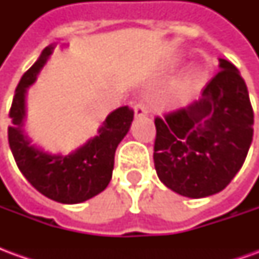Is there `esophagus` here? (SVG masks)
Listing matches in <instances>:
<instances>
[{"label": "esophagus", "instance_id": "1", "mask_svg": "<svg viewBox=\"0 0 259 259\" xmlns=\"http://www.w3.org/2000/svg\"><path fill=\"white\" fill-rule=\"evenodd\" d=\"M147 115V108L143 105V104H136L135 105V116L137 119L143 118V116H146Z\"/></svg>", "mask_w": 259, "mask_h": 259}]
</instances>
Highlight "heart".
<instances>
[{"label": "heart", "mask_w": 259, "mask_h": 259, "mask_svg": "<svg viewBox=\"0 0 259 259\" xmlns=\"http://www.w3.org/2000/svg\"><path fill=\"white\" fill-rule=\"evenodd\" d=\"M205 70L201 68H194L191 69V72L187 76H186L183 81H182V89L183 90H194V89H198L204 80H205Z\"/></svg>", "instance_id": "heart-1"}]
</instances>
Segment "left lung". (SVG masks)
I'll return each mask as SVG.
<instances>
[{
    "label": "left lung",
    "instance_id": "8db88e82",
    "mask_svg": "<svg viewBox=\"0 0 259 259\" xmlns=\"http://www.w3.org/2000/svg\"><path fill=\"white\" fill-rule=\"evenodd\" d=\"M219 68L201 98L155 118L158 178L189 198L222 191L243 166L252 141L254 111L244 79L226 59L219 58Z\"/></svg>",
    "mask_w": 259,
    "mask_h": 259
}]
</instances>
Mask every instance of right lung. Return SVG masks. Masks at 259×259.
<instances>
[{
    "label": "right lung",
    "instance_id": "add662e5",
    "mask_svg": "<svg viewBox=\"0 0 259 259\" xmlns=\"http://www.w3.org/2000/svg\"><path fill=\"white\" fill-rule=\"evenodd\" d=\"M54 48L51 44L42 50L16 87L9 111L12 124L8 127V141L18 168L37 191L61 204H79L107 189L112 178L116 147L129 132L133 111L129 107L115 109L98 129V136L68 155L51 154L31 144L23 130L26 93Z\"/></svg>",
    "mask_w": 259,
    "mask_h": 259
}]
</instances>
